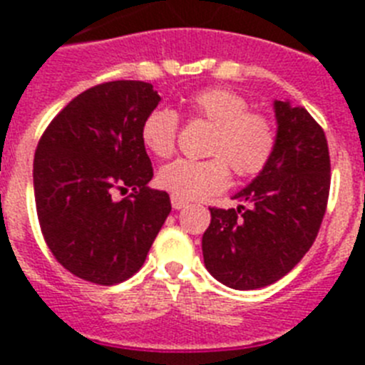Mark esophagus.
Segmentation results:
<instances>
[{
    "mask_svg": "<svg viewBox=\"0 0 365 365\" xmlns=\"http://www.w3.org/2000/svg\"><path fill=\"white\" fill-rule=\"evenodd\" d=\"M172 206L175 208V210H182V208H186V206H188V201L177 197V195H172Z\"/></svg>",
    "mask_w": 365,
    "mask_h": 365,
    "instance_id": "1",
    "label": "esophagus"
}]
</instances>
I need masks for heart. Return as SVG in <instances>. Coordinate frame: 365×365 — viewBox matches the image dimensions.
<instances>
[{"instance_id": "1", "label": "heart", "mask_w": 365, "mask_h": 365, "mask_svg": "<svg viewBox=\"0 0 365 365\" xmlns=\"http://www.w3.org/2000/svg\"><path fill=\"white\" fill-rule=\"evenodd\" d=\"M190 111L214 124L208 144L210 159H177L157 173V182L172 195L192 201L219 192L228 182V166L235 175L252 177L269 164L276 146L270 120L248 111L247 100L227 87H208L188 98ZM177 113L157 108L144 118L140 137L155 157L166 159L175 151Z\"/></svg>"}]
</instances>
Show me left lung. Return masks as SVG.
I'll return each mask as SVG.
<instances>
[{"label": "left lung", "mask_w": 365, "mask_h": 365, "mask_svg": "<svg viewBox=\"0 0 365 365\" xmlns=\"http://www.w3.org/2000/svg\"><path fill=\"white\" fill-rule=\"evenodd\" d=\"M276 146L250 185L235 193L237 208H210L202 234L206 270L222 285L252 291L291 272L314 243L327 206V138L302 106L274 100Z\"/></svg>", "instance_id": "left-lung-1"}]
</instances>
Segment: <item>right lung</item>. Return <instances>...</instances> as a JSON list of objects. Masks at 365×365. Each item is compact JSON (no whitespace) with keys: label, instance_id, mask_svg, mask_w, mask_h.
Returning <instances> with one entry per match:
<instances>
[{"label":"right lung","instance_id":"obj_1","mask_svg":"<svg viewBox=\"0 0 365 365\" xmlns=\"http://www.w3.org/2000/svg\"><path fill=\"white\" fill-rule=\"evenodd\" d=\"M160 102L148 82L117 80L80 93L41 135L34 199L51 252L74 276L98 285L131 278L172 212L153 190L140 130ZM115 189L132 190L115 200Z\"/></svg>","mask_w":365,"mask_h":365}]
</instances>
